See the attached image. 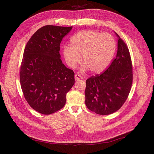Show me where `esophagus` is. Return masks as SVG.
I'll return each mask as SVG.
<instances>
[{"label": "esophagus", "mask_w": 154, "mask_h": 154, "mask_svg": "<svg viewBox=\"0 0 154 154\" xmlns=\"http://www.w3.org/2000/svg\"><path fill=\"white\" fill-rule=\"evenodd\" d=\"M83 78V77L80 75V74H75V80H82V79Z\"/></svg>", "instance_id": "1"}]
</instances>
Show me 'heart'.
Masks as SVG:
<instances>
[{"label": "heart", "mask_w": 154, "mask_h": 154, "mask_svg": "<svg viewBox=\"0 0 154 154\" xmlns=\"http://www.w3.org/2000/svg\"><path fill=\"white\" fill-rule=\"evenodd\" d=\"M116 42L110 34L92 30L77 32L70 39V47L65 46L63 57L68 66L75 69L82 61L83 70L100 73L108 67L116 51Z\"/></svg>", "instance_id": "obj_1"}]
</instances>
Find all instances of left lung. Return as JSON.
I'll return each mask as SVG.
<instances>
[{
  "label": "left lung",
  "instance_id": "1",
  "mask_svg": "<svg viewBox=\"0 0 154 154\" xmlns=\"http://www.w3.org/2000/svg\"><path fill=\"white\" fill-rule=\"evenodd\" d=\"M115 34L118 38V51L113 62L104 72L86 80L85 105L90 110L100 115H109L118 110L127 99L132 83L128 49L119 35Z\"/></svg>",
  "mask_w": 154,
  "mask_h": 154
}]
</instances>
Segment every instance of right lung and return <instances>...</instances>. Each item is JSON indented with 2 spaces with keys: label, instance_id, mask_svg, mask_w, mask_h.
<instances>
[{
  "label": "right lung",
  "instance_id": "add662e5",
  "mask_svg": "<svg viewBox=\"0 0 154 154\" xmlns=\"http://www.w3.org/2000/svg\"><path fill=\"white\" fill-rule=\"evenodd\" d=\"M72 27L48 25L27 43L20 74L25 99L35 110L51 114L62 109L67 93L74 85V72L60 59V45Z\"/></svg>",
  "mask_w": 154,
  "mask_h": 154
}]
</instances>
